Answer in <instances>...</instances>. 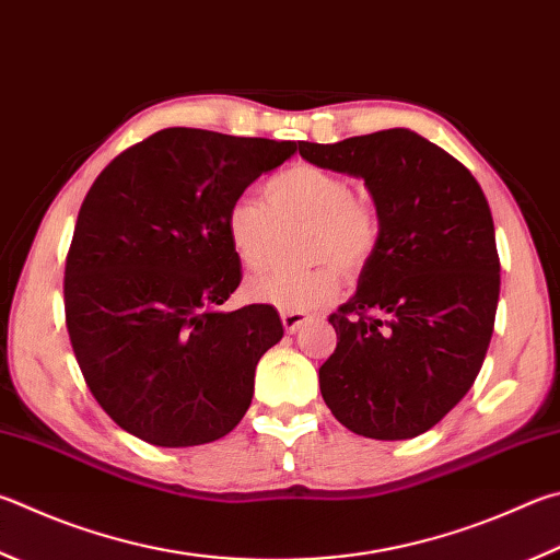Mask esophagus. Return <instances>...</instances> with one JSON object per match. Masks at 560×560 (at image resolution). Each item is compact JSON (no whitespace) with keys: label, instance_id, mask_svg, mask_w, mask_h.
<instances>
[{"label":"esophagus","instance_id":"34e87169","mask_svg":"<svg viewBox=\"0 0 560 560\" xmlns=\"http://www.w3.org/2000/svg\"><path fill=\"white\" fill-rule=\"evenodd\" d=\"M311 320L308 313H299V311H281V323L287 332H299L301 325H306Z\"/></svg>","mask_w":560,"mask_h":560}]
</instances>
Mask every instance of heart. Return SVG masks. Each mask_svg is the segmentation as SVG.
Listing matches in <instances>:
<instances>
[{"mask_svg":"<svg viewBox=\"0 0 560 560\" xmlns=\"http://www.w3.org/2000/svg\"><path fill=\"white\" fill-rule=\"evenodd\" d=\"M303 222L301 269H264L245 283L247 299L281 311H313L342 289V270L360 273L380 247L377 208L352 192V183L330 168L293 164L264 183V202L237 198L228 208L225 232L235 257L259 267L271 249L277 225Z\"/></svg>","mask_w":560,"mask_h":560,"instance_id":"heart-1","label":"heart"}]
</instances>
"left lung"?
Wrapping results in <instances>:
<instances>
[{"instance_id": "obj_1", "label": "left lung", "mask_w": 560, "mask_h": 560, "mask_svg": "<svg viewBox=\"0 0 560 560\" xmlns=\"http://www.w3.org/2000/svg\"><path fill=\"white\" fill-rule=\"evenodd\" d=\"M299 154L364 178L382 222L358 293L328 318L338 348L318 372L323 399L364 439H416L470 392L490 348L500 301L490 206L460 161L409 129L301 141Z\"/></svg>"}]
</instances>
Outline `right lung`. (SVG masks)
<instances>
[{
    "instance_id": "add662e5",
    "label": "right lung",
    "mask_w": 560,
    "mask_h": 560,
    "mask_svg": "<svg viewBox=\"0 0 560 560\" xmlns=\"http://www.w3.org/2000/svg\"><path fill=\"white\" fill-rule=\"evenodd\" d=\"M296 149L168 127L112 159L88 190L66 257V325L85 384L119 429L188 448L247 413L254 370L283 328L267 303L218 308L242 281L225 215Z\"/></svg>"
}]
</instances>
